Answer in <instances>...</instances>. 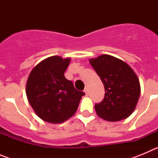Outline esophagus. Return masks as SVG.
Listing matches in <instances>:
<instances>
[{
    "label": "esophagus",
    "mask_w": 158,
    "mask_h": 158,
    "mask_svg": "<svg viewBox=\"0 0 158 158\" xmlns=\"http://www.w3.org/2000/svg\"><path fill=\"white\" fill-rule=\"evenodd\" d=\"M84 92H85V93L86 95L88 94V88L85 87V90H84Z\"/></svg>",
    "instance_id": "1"
}]
</instances>
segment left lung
I'll use <instances>...</instances> for the list:
<instances>
[{"label":"left lung","mask_w":158,"mask_h":158,"mask_svg":"<svg viewBox=\"0 0 158 158\" xmlns=\"http://www.w3.org/2000/svg\"><path fill=\"white\" fill-rule=\"evenodd\" d=\"M105 89L103 101L95 105L99 117L116 122L133 113L141 93L140 83L135 71L123 60L108 54L89 59Z\"/></svg>","instance_id":"left-lung-1"}]
</instances>
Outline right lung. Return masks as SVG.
I'll return each instance as SVG.
<instances>
[{
  "label": "right lung",
  "instance_id": "right-lung-1",
  "mask_svg": "<svg viewBox=\"0 0 158 158\" xmlns=\"http://www.w3.org/2000/svg\"><path fill=\"white\" fill-rule=\"evenodd\" d=\"M70 61V58L49 57L38 63L29 74L26 84L27 100L43 121L62 123L69 119L85 95L64 76Z\"/></svg>",
  "mask_w": 158,
  "mask_h": 158
}]
</instances>
